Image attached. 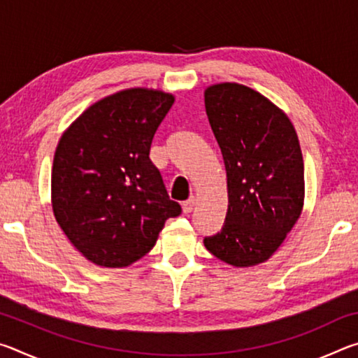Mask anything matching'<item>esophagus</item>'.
Returning <instances> with one entry per match:
<instances>
[{
	"instance_id": "obj_1",
	"label": "esophagus",
	"mask_w": 358,
	"mask_h": 358,
	"mask_svg": "<svg viewBox=\"0 0 358 358\" xmlns=\"http://www.w3.org/2000/svg\"><path fill=\"white\" fill-rule=\"evenodd\" d=\"M194 203H196V199H194V197L187 199L186 202L181 203V210H183L185 215H189V213H191L192 208H194Z\"/></svg>"
}]
</instances>
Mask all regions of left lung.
<instances>
[{"label":"left lung","mask_w":358,"mask_h":358,"mask_svg":"<svg viewBox=\"0 0 358 358\" xmlns=\"http://www.w3.org/2000/svg\"><path fill=\"white\" fill-rule=\"evenodd\" d=\"M205 110L227 175L222 229L203 245L237 268L264 264L299 221L305 169L292 121L256 90L235 82L205 88Z\"/></svg>","instance_id":"1"}]
</instances>
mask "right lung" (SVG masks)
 Segmentation results:
<instances>
[{"mask_svg": "<svg viewBox=\"0 0 358 358\" xmlns=\"http://www.w3.org/2000/svg\"><path fill=\"white\" fill-rule=\"evenodd\" d=\"M173 102L162 90H121L90 106L59 138L53 215L94 265L134 264L151 251L169 217L181 213L150 161L151 142Z\"/></svg>", "mask_w": 358, "mask_h": 358, "instance_id": "1", "label": "right lung"}]
</instances>
